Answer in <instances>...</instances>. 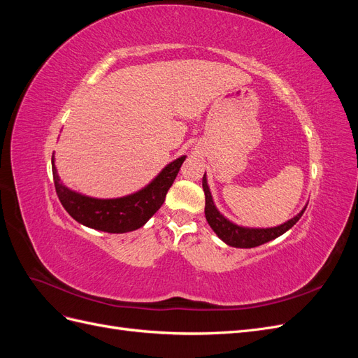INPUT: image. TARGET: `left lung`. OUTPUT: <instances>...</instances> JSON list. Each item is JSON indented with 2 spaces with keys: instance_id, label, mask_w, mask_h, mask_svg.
<instances>
[{
  "instance_id": "8db88e82",
  "label": "left lung",
  "mask_w": 358,
  "mask_h": 358,
  "mask_svg": "<svg viewBox=\"0 0 358 358\" xmlns=\"http://www.w3.org/2000/svg\"><path fill=\"white\" fill-rule=\"evenodd\" d=\"M203 191L206 196V206H204L206 220H208L212 230L222 242L234 248H255L276 239V237H279L280 234L288 231L291 227L301 218L303 212L306 210L305 208L297 216H294V218H291L282 225L272 227V229H246V227H239L230 222L229 220L224 218V216L218 212V209L215 208L210 191L208 187V180H206V175L203 176Z\"/></svg>"
}]
</instances>
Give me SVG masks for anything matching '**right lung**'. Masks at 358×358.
<instances>
[{
	"label": "right lung",
	"mask_w": 358,
	"mask_h": 358,
	"mask_svg": "<svg viewBox=\"0 0 358 358\" xmlns=\"http://www.w3.org/2000/svg\"><path fill=\"white\" fill-rule=\"evenodd\" d=\"M185 157H180L162 170L146 188L131 196L100 200L82 196L59 182L52 158L53 182L58 199L73 220L107 233H128L145 225L166 200V194L175 182Z\"/></svg>",
	"instance_id": "right-lung-1"
}]
</instances>
